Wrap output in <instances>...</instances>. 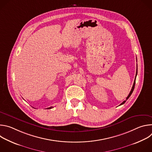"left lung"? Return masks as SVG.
<instances>
[{
    "label": "left lung",
    "mask_w": 152,
    "mask_h": 152,
    "mask_svg": "<svg viewBox=\"0 0 152 152\" xmlns=\"http://www.w3.org/2000/svg\"><path fill=\"white\" fill-rule=\"evenodd\" d=\"M137 73H136V76H135V79H136V77H137ZM135 80H134V84H133V86H132V89H131V92L129 93V94L128 96H127V98H126V100H127V99L129 98V97L131 96V95L132 94V92H133V91H134V88H135ZM125 102H126V100H124V102H123V103H121V104H124Z\"/></svg>",
    "instance_id": "obj_1"
}]
</instances>
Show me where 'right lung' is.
I'll list each match as a JSON object with an SVG mask.
<instances>
[{
	"label": "right lung",
	"instance_id": "right-lung-1",
	"mask_svg": "<svg viewBox=\"0 0 152 152\" xmlns=\"http://www.w3.org/2000/svg\"><path fill=\"white\" fill-rule=\"evenodd\" d=\"M52 107H52V106H51V107H48V108H47V109H48V110H49V109H51V108H52Z\"/></svg>",
	"mask_w": 152,
	"mask_h": 152
}]
</instances>
